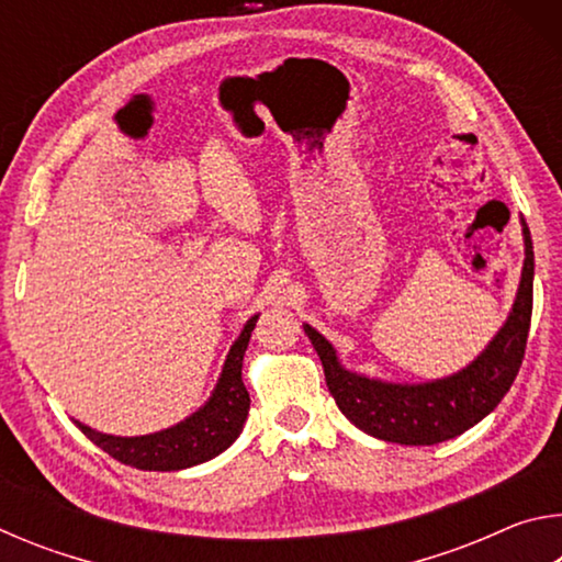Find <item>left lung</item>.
Instances as JSON below:
<instances>
[{
	"mask_svg": "<svg viewBox=\"0 0 562 562\" xmlns=\"http://www.w3.org/2000/svg\"><path fill=\"white\" fill-rule=\"evenodd\" d=\"M520 225L526 260H522L516 302L486 349L456 374L422 384H398L349 372L329 339L322 337L315 327L302 325L325 367L329 394L357 429L374 439L402 446H434L469 431L501 404L526 355L532 312L536 262H532L530 231L522 217Z\"/></svg>",
	"mask_w": 562,
	"mask_h": 562,
	"instance_id": "left-lung-1",
	"label": "left lung"
}]
</instances>
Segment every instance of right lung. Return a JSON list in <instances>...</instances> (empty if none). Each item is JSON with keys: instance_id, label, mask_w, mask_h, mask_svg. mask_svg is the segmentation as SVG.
Returning <instances> with one entry per match:
<instances>
[{"instance_id": "obj_1", "label": "right lung", "mask_w": 562, "mask_h": 562, "mask_svg": "<svg viewBox=\"0 0 562 562\" xmlns=\"http://www.w3.org/2000/svg\"><path fill=\"white\" fill-rule=\"evenodd\" d=\"M258 317L247 319L240 337L233 341L211 398L170 429L146 436H111L81 422L74 424L99 449L140 471H180L215 459L240 436L250 408V394L243 384V357Z\"/></svg>"}]
</instances>
